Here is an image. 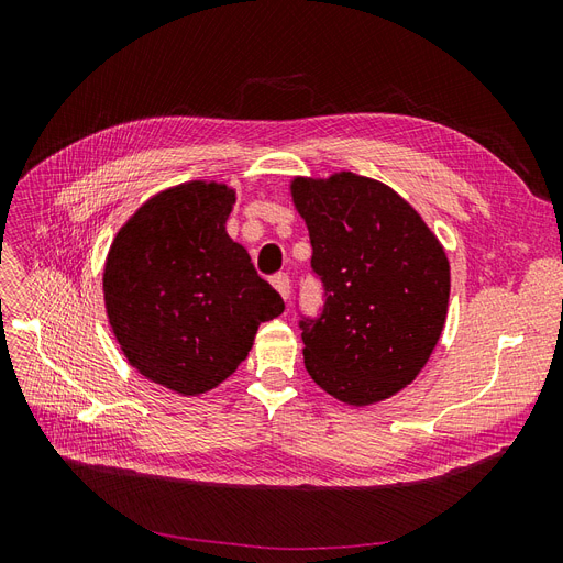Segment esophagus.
<instances>
[{"mask_svg":"<svg viewBox=\"0 0 563 563\" xmlns=\"http://www.w3.org/2000/svg\"><path fill=\"white\" fill-rule=\"evenodd\" d=\"M272 286L277 288V294L288 300V291H291V282H288V275H284V272H279V275L272 277Z\"/></svg>","mask_w":563,"mask_h":563,"instance_id":"1","label":"esophagus"}]
</instances>
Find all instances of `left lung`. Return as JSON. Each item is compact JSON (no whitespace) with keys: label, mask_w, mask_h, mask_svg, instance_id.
<instances>
[{"label":"left lung","mask_w":563,"mask_h":563,"mask_svg":"<svg viewBox=\"0 0 563 563\" xmlns=\"http://www.w3.org/2000/svg\"><path fill=\"white\" fill-rule=\"evenodd\" d=\"M288 190L327 286L321 317L300 323L305 368L347 406L395 397L418 378L444 331L451 296L444 246L380 180L352 172L296 176Z\"/></svg>","instance_id":"left-lung-1"}]
</instances>
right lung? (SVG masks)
I'll list each match as a JSON object with an SVG mask.
<instances>
[{
	"label": "right lung",
	"instance_id": "1",
	"mask_svg": "<svg viewBox=\"0 0 563 563\" xmlns=\"http://www.w3.org/2000/svg\"><path fill=\"white\" fill-rule=\"evenodd\" d=\"M234 187L187 180L152 195L119 228L103 267L119 350L150 383L207 395L240 366L282 296L225 225Z\"/></svg>",
	"mask_w": 563,
	"mask_h": 563
}]
</instances>
